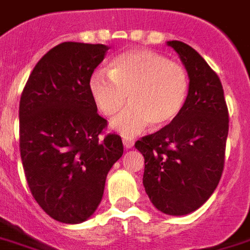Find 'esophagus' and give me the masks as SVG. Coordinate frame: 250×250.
<instances>
[{
    "label": "esophagus",
    "mask_w": 250,
    "mask_h": 250,
    "mask_svg": "<svg viewBox=\"0 0 250 250\" xmlns=\"http://www.w3.org/2000/svg\"><path fill=\"white\" fill-rule=\"evenodd\" d=\"M123 144H124V147H125V150H129V149H132L133 145H134V141H133L132 138H127V137H124V138H123Z\"/></svg>",
    "instance_id": "esophagus-1"
}]
</instances>
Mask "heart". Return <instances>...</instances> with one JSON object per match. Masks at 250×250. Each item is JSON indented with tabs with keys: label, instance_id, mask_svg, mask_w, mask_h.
Instances as JSON below:
<instances>
[{
	"label": "heart",
	"instance_id": "obj_1",
	"mask_svg": "<svg viewBox=\"0 0 250 250\" xmlns=\"http://www.w3.org/2000/svg\"><path fill=\"white\" fill-rule=\"evenodd\" d=\"M187 71L176 62L147 50H130L110 62L108 72L96 71L89 80L92 99L101 113L113 117L127 103L130 106L110 123L123 134L144 127L162 129L175 120L188 96Z\"/></svg>",
	"mask_w": 250,
	"mask_h": 250
}]
</instances>
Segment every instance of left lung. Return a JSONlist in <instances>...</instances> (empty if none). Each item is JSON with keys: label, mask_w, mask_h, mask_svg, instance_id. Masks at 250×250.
Returning <instances> with one entry per match:
<instances>
[{"label": "left lung", "mask_w": 250, "mask_h": 250, "mask_svg": "<svg viewBox=\"0 0 250 250\" xmlns=\"http://www.w3.org/2000/svg\"><path fill=\"white\" fill-rule=\"evenodd\" d=\"M189 79L181 114L159 132L137 141L145 158L144 187L158 211L183 216L207 202L224 168L228 108L219 76L198 51L168 41Z\"/></svg>", "instance_id": "8db88e82"}]
</instances>
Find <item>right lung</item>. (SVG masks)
<instances>
[{"label": "right lung", "mask_w": 250, "mask_h": 250, "mask_svg": "<svg viewBox=\"0 0 250 250\" xmlns=\"http://www.w3.org/2000/svg\"><path fill=\"white\" fill-rule=\"evenodd\" d=\"M109 47L64 42L41 58L20 101V149L37 203L65 224L88 220L99 207L106 175L123 157L121 137L101 138L89 80Z\"/></svg>", "instance_id": "right-lung-1"}]
</instances>
